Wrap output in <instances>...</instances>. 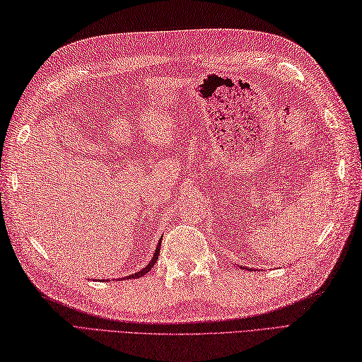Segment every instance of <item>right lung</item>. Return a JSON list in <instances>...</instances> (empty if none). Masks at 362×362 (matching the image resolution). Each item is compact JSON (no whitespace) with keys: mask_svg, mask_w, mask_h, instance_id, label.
<instances>
[{"mask_svg":"<svg viewBox=\"0 0 362 362\" xmlns=\"http://www.w3.org/2000/svg\"><path fill=\"white\" fill-rule=\"evenodd\" d=\"M160 250H161V240H160V244H158V247H156V250H155V255H153V258H152V261L147 264V266L143 269V270H139V272H136L135 275H130V276H127L129 279L130 278H139V276H143V275H146V273L151 270L153 266H155V262L158 261V257H160Z\"/></svg>","mask_w":362,"mask_h":362,"instance_id":"right-lung-1","label":"right lung"}]
</instances>
